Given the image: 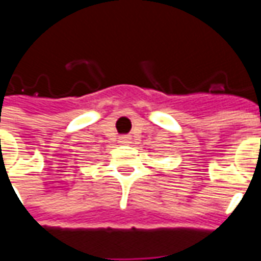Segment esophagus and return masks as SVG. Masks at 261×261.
Returning a JSON list of instances; mask_svg holds the SVG:
<instances>
[{
  "mask_svg": "<svg viewBox=\"0 0 261 261\" xmlns=\"http://www.w3.org/2000/svg\"><path fill=\"white\" fill-rule=\"evenodd\" d=\"M119 143H122V145H129L130 143V136H127V135L119 136Z\"/></svg>",
  "mask_w": 261,
  "mask_h": 261,
  "instance_id": "esophagus-1",
  "label": "esophagus"
}]
</instances>
